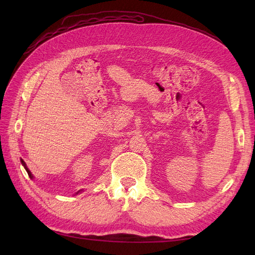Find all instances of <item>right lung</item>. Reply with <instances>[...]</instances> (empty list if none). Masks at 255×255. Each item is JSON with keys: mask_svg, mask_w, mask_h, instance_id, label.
Listing matches in <instances>:
<instances>
[{"mask_svg": "<svg viewBox=\"0 0 255 255\" xmlns=\"http://www.w3.org/2000/svg\"><path fill=\"white\" fill-rule=\"evenodd\" d=\"M21 163H22V164H23V166H24V168H25V170H26V171H27V173H28V175H29V177H33V176H32V174H30V172H29V170H28V169H27V168H26V166H25V163H24V161H23V160H22V159H21Z\"/></svg>", "mask_w": 255, "mask_h": 255, "instance_id": "1", "label": "right lung"}]
</instances>
